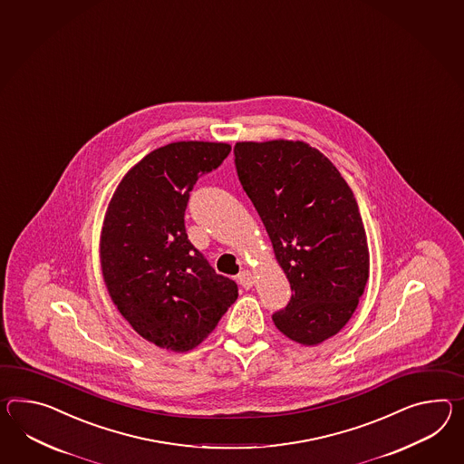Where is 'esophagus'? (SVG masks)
Instances as JSON below:
<instances>
[{"label": "esophagus", "instance_id": "34e87169", "mask_svg": "<svg viewBox=\"0 0 464 464\" xmlns=\"http://www.w3.org/2000/svg\"><path fill=\"white\" fill-rule=\"evenodd\" d=\"M237 282H239V285H241L243 288L248 290V288H251V286L255 285L256 280H255V275H253V273L248 272V270H243V272L237 275Z\"/></svg>", "mask_w": 464, "mask_h": 464}]
</instances>
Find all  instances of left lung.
I'll use <instances>...</instances> for the list:
<instances>
[{
    "instance_id": "1",
    "label": "left lung",
    "mask_w": 464,
    "mask_h": 464,
    "mask_svg": "<svg viewBox=\"0 0 464 464\" xmlns=\"http://www.w3.org/2000/svg\"><path fill=\"white\" fill-rule=\"evenodd\" d=\"M237 178L292 286L275 327L318 345L351 320L369 280V246L349 184L304 140L237 142Z\"/></svg>"
}]
</instances>
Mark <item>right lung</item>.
Here are the masks:
<instances>
[{"mask_svg": "<svg viewBox=\"0 0 464 464\" xmlns=\"http://www.w3.org/2000/svg\"><path fill=\"white\" fill-rule=\"evenodd\" d=\"M231 150L181 140L127 170L101 231L103 283L121 315L160 349L188 352L215 330L237 298V283L209 266L186 235L189 191Z\"/></svg>", "mask_w": 464, "mask_h": 464, "instance_id": "obj_1", "label": "right lung"}]
</instances>
